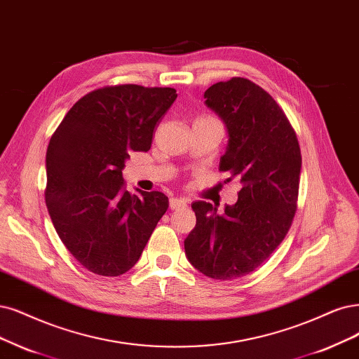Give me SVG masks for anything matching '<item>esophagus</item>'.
<instances>
[{
  "instance_id": "esophagus-1",
  "label": "esophagus",
  "mask_w": 359,
  "mask_h": 359,
  "mask_svg": "<svg viewBox=\"0 0 359 359\" xmlns=\"http://www.w3.org/2000/svg\"><path fill=\"white\" fill-rule=\"evenodd\" d=\"M188 205V201L183 200V198H170V207L172 210L176 208H184Z\"/></svg>"
}]
</instances>
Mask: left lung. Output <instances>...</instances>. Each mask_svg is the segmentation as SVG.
I'll use <instances>...</instances> for the list:
<instances>
[{
    "label": "left lung",
    "instance_id": "8db88e82",
    "mask_svg": "<svg viewBox=\"0 0 359 359\" xmlns=\"http://www.w3.org/2000/svg\"><path fill=\"white\" fill-rule=\"evenodd\" d=\"M204 97L228 127L220 171L241 183L224 213L205 201L192 204L196 224L184 240L192 266L213 280L256 271L283 243L293 223L302 154L296 131L275 99L247 78L211 86Z\"/></svg>",
    "mask_w": 359,
    "mask_h": 359
}]
</instances>
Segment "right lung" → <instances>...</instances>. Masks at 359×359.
<instances>
[{"label": "right lung", "instance_id": "obj_1", "mask_svg": "<svg viewBox=\"0 0 359 359\" xmlns=\"http://www.w3.org/2000/svg\"><path fill=\"white\" fill-rule=\"evenodd\" d=\"M177 93L106 86L79 99L50 139L46 204L69 253L90 272L118 276L137 263L168 208L159 191L133 195L123 179L131 152H148Z\"/></svg>", "mask_w": 359, "mask_h": 359}]
</instances>
